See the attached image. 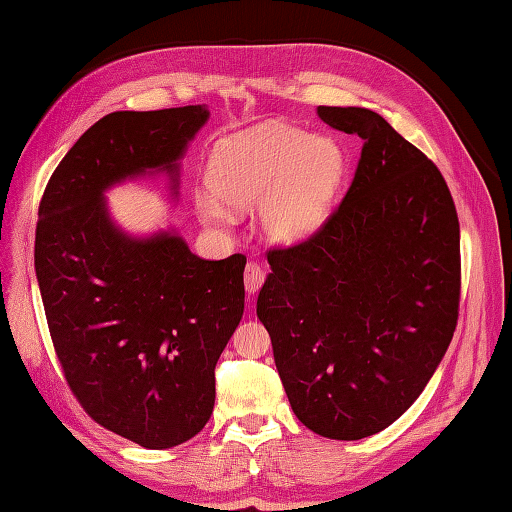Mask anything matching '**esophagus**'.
<instances>
[{"label":"esophagus","instance_id":"34e87169","mask_svg":"<svg viewBox=\"0 0 512 512\" xmlns=\"http://www.w3.org/2000/svg\"><path fill=\"white\" fill-rule=\"evenodd\" d=\"M264 279H266L264 268H261L259 264H255V261H251V264H246V268H244V285H246V292L248 294H255L261 288V283H264Z\"/></svg>","mask_w":512,"mask_h":512}]
</instances>
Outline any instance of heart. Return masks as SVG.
Masks as SVG:
<instances>
[{
	"label": "heart",
	"mask_w": 512,
	"mask_h": 512,
	"mask_svg": "<svg viewBox=\"0 0 512 512\" xmlns=\"http://www.w3.org/2000/svg\"><path fill=\"white\" fill-rule=\"evenodd\" d=\"M342 174L344 152L336 139L270 122L213 148L207 181L217 196L198 192L194 202L209 224L229 220L222 200L237 209L261 205V227L270 240L299 242L325 222Z\"/></svg>",
	"instance_id": "1"
}]
</instances>
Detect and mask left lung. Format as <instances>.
Segmentation results:
<instances>
[{
	"instance_id": "8db88e82",
	"label": "left lung",
	"mask_w": 512,
	"mask_h": 512,
	"mask_svg": "<svg viewBox=\"0 0 512 512\" xmlns=\"http://www.w3.org/2000/svg\"><path fill=\"white\" fill-rule=\"evenodd\" d=\"M358 135V170L301 244L268 251L257 299L290 406L312 432L358 441L430 382L458 323L460 224L443 174L382 115L318 106Z\"/></svg>"
}]
</instances>
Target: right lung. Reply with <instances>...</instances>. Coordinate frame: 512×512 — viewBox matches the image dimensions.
I'll return each mask as SVG.
<instances>
[{"mask_svg":"<svg viewBox=\"0 0 512 512\" xmlns=\"http://www.w3.org/2000/svg\"><path fill=\"white\" fill-rule=\"evenodd\" d=\"M209 120L202 104L115 111L82 135L47 183L34 270L67 384L89 417L146 449L196 436L213 412L216 364L244 314V255L200 259L176 231L124 233L104 192L165 172Z\"/></svg>","mask_w":512,"mask_h":512,"instance_id":"1","label":"right lung"}]
</instances>
